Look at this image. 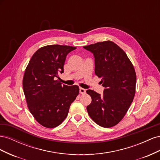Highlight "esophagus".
Returning <instances> with one entry per match:
<instances>
[{"label":"esophagus","mask_w":160,"mask_h":160,"mask_svg":"<svg viewBox=\"0 0 160 160\" xmlns=\"http://www.w3.org/2000/svg\"><path fill=\"white\" fill-rule=\"evenodd\" d=\"M85 92H86V90L85 89L81 88H79V93L81 94H84V93H85Z\"/></svg>","instance_id":"34e87169"}]
</instances>
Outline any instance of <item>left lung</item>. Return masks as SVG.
I'll use <instances>...</instances> for the list:
<instances>
[{
    "label": "left lung",
    "mask_w": 160,
    "mask_h": 160,
    "mask_svg": "<svg viewBox=\"0 0 160 160\" xmlns=\"http://www.w3.org/2000/svg\"><path fill=\"white\" fill-rule=\"evenodd\" d=\"M93 53L95 73L105 89L103 94L88 89L91 103L87 107L94 122L103 128L117 125L127 113L135 93L136 74L125 53L115 42L108 41L83 47Z\"/></svg>",
    "instance_id": "1"
}]
</instances>
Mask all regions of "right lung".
Wrapping results in <instances>:
<instances>
[{
  "mask_svg": "<svg viewBox=\"0 0 160 160\" xmlns=\"http://www.w3.org/2000/svg\"><path fill=\"white\" fill-rule=\"evenodd\" d=\"M77 48L52 45L40 48L27 67L22 86L28 109L42 126L53 128L67 118L71 104L79 92V87L68 86L56 80L64 72L67 55Z\"/></svg>",
  "mask_w": 160,
  "mask_h": 160,
  "instance_id": "obj_1",
  "label": "right lung"
}]
</instances>
